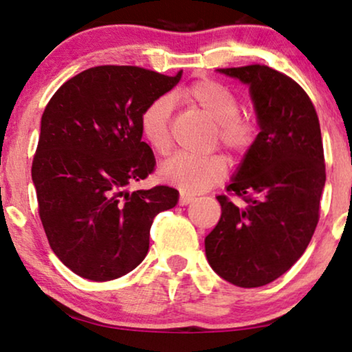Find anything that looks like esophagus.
<instances>
[{"label": "esophagus", "mask_w": 352, "mask_h": 352, "mask_svg": "<svg viewBox=\"0 0 352 352\" xmlns=\"http://www.w3.org/2000/svg\"><path fill=\"white\" fill-rule=\"evenodd\" d=\"M192 201H194V197H192V195H184V194H181V197H179V205H181V206L189 205V204H192Z\"/></svg>", "instance_id": "34e87169"}]
</instances>
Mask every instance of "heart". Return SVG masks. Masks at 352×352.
Listing matches in <instances>:
<instances>
[{
  "label": "heart",
  "instance_id": "obj_1",
  "mask_svg": "<svg viewBox=\"0 0 352 352\" xmlns=\"http://www.w3.org/2000/svg\"><path fill=\"white\" fill-rule=\"evenodd\" d=\"M173 102L200 110L216 123V136L223 147L242 153L254 141L256 126L248 117L239 113V99L234 91L214 80H199L175 91ZM141 133L151 147L160 155L171 148V101L153 99L141 115ZM228 175V163L223 157H192L179 153L162 166L160 176L168 184L184 194H201L219 184Z\"/></svg>",
  "mask_w": 352,
  "mask_h": 352
}]
</instances>
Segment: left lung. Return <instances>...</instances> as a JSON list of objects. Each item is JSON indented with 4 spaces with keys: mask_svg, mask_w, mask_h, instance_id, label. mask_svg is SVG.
I'll return each instance as SVG.
<instances>
[{
    "mask_svg": "<svg viewBox=\"0 0 352 352\" xmlns=\"http://www.w3.org/2000/svg\"><path fill=\"white\" fill-rule=\"evenodd\" d=\"M250 89L259 133L230 177L239 208L218 195L221 218L205 237L211 269L254 288L285 274L309 245L325 186L320 124L296 81L266 65L218 69Z\"/></svg>",
    "mask_w": 352,
    "mask_h": 352,
    "instance_id": "obj_1",
    "label": "left lung"
}]
</instances>
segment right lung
Here are the masks:
<instances>
[{"mask_svg": "<svg viewBox=\"0 0 352 352\" xmlns=\"http://www.w3.org/2000/svg\"><path fill=\"white\" fill-rule=\"evenodd\" d=\"M181 76L100 65L65 81L47 102L32 179L47 242L76 276L105 282L131 272L148 252L153 218L179 200L168 186L128 187L155 168L142 110Z\"/></svg>", "mask_w": 352, "mask_h": 352, "instance_id": "1", "label": "right lung"}]
</instances>
